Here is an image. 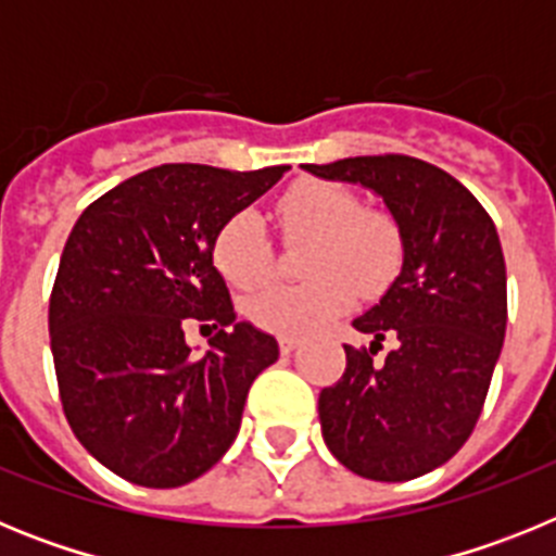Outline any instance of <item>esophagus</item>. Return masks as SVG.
I'll return each instance as SVG.
<instances>
[{
    "label": "esophagus",
    "mask_w": 556,
    "mask_h": 556,
    "mask_svg": "<svg viewBox=\"0 0 556 556\" xmlns=\"http://www.w3.org/2000/svg\"><path fill=\"white\" fill-rule=\"evenodd\" d=\"M278 348H281L283 356H289V353H292L294 348H298V339H292V337H281V339H278Z\"/></svg>",
    "instance_id": "34e87169"
}]
</instances>
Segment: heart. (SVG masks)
I'll list each match as a JSON object with an SVG mask.
<instances>
[{"mask_svg": "<svg viewBox=\"0 0 556 556\" xmlns=\"http://www.w3.org/2000/svg\"><path fill=\"white\" fill-rule=\"evenodd\" d=\"M289 239H308L303 283H269L244 301L253 326L281 337H306L353 306L356 289L376 298L392 283L404 258L401 230L381 211L362 208L353 191L328 180L289 186L275 205ZM211 262L230 287L262 283L273 267L267 228L253 211L230 217L214 236Z\"/></svg>", "mask_w": 556, "mask_h": 556, "instance_id": "obj_1", "label": "heart"}]
</instances>
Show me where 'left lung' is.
Returning a JSON list of instances; mask_svg holds the SVG:
<instances>
[{
  "label": "left lung",
  "instance_id": "1",
  "mask_svg": "<svg viewBox=\"0 0 556 556\" xmlns=\"http://www.w3.org/2000/svg\"><path fill=\"white\" fill-rule=\"evenodd\" d=\"M323 180L370 189L401 230L404 262L381 301L353 320L370 351L320 392L328 451L372 481L440 468L473 431L507 331V267L490 214L448 172L409 155L303 164ZM384 332L395 352L371 365Z\"/></svg>",
  "mask_w": 556,
  "mask_h": 556
}]
</instances>
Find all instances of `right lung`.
I'll list each match as a JSON object with an SVG mask.
<instances>
[{"mask_svg":"<svg viewBox=\"0 0 556 556\" xmlns=\"http://www.w3.org/2000/svg\"><path fill=\"white\" fill-rule=\"evenodd\" d=\"M287 169L155 166L105 191L68 233L49 298L58 390L83 448L122 479L189 484L239 434L278 342L236 323L211 244ZM189 321L220 328L203 357L185 345Z\"/></svg>","mask_w":556,"mask_h":556,"instance_id":"obj_1","label":"right lung"}]
</instances>
